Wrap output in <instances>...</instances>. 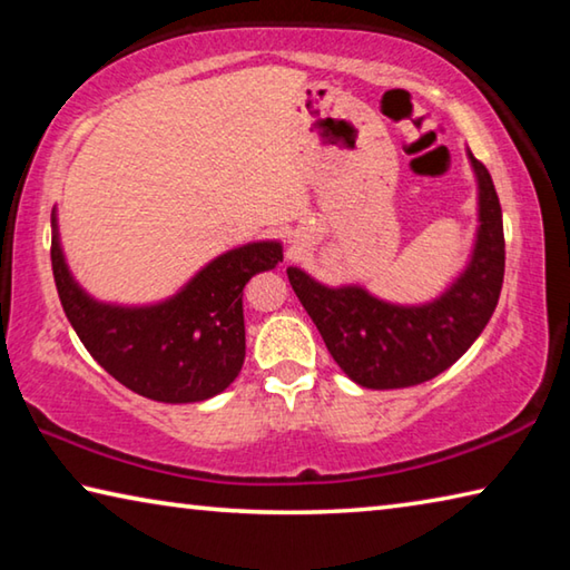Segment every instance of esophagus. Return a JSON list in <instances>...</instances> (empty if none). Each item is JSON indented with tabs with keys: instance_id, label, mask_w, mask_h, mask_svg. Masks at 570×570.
<instances>
[{
	"instance_id": "obj_1",
	"label": "esophagus",
	"mask_w": 570,
	"mask_h": 570,
	"mask_svg": "<svg viewBox=\"0 0 570 570\" xmlns=\"http://www.w3.org/2000/svg\"><path fill=\"white\" fill-rule=\"evenodd\" d=\"M288 244H292V248H288V250H292V254H302L308 240H306V236L302 234V230H294L292 238H288Z\"/></svg>"
}]
</instances>
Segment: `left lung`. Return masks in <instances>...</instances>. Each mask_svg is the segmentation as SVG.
I'll use <instances>...</instances> for the list:
<instances>
[{"label": "left lung", "mask_w": 570, "mask_h": 570, "mask_svg": "<svg viewBox=\"0 0 570 570\" xmlns=\"http://www.w3.org/2000/svg\"><path fill=\"white\" fill-rule=\"evenodd\" d=\"M478 178V238L470 264L445 294L420 306L390 304L362 286H324L288 266L294 294L346 377L370 390L422 384L455 364L493 316L505 274L503 210L488 168Z\"/></svg>", "instance_id": "1"}]
</instances>
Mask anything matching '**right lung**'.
I'll return each mask as SVG.
<instances>
[{"label":"right lung","instance_id":"add662e5","mask_svg":"<svg viewBox=\"0 0 570 570\" xmlns=\"http://www.w3.org/2000/svg\"><path fill=\"white\" fill-rule=\"evenodd\" d=\"M52 274L62 308L105 372L142 397L204 402L238 377L246 356L244 286L284 262L278 240H256L214 258L176 296L115 306L82 292L65 264L52 210Z\"/></svg>","mask_w":570,"mask_h":570}]
</instances>
